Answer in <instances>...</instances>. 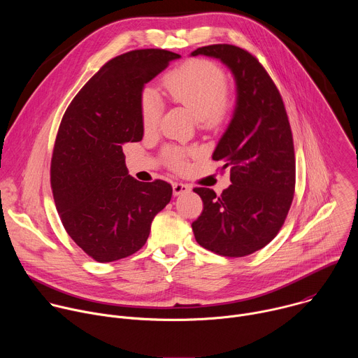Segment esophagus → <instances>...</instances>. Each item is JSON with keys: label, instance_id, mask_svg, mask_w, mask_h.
<instances>
[{"label": "esophagus", "instance_id": "obj_1", "mask_svg": "<svg viewBox=\"0 0 358 358\" xmlns=\"http://www.w3.org/2000/svg\"><path fill=\"white\" fill-rule=\"evenodd\" d=\"M188 191H189V185H187L184 182H174L173 184L174 195H180V194H184V192H188Z\"/></svg>", "mask_w": 358, "mask_h": 358}]
</instances>
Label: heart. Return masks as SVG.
<instances>
[{
	"instance_id": "heart-1",
	"label": "heart",
	"mask_w": 358,
	"mask_h": 358,
	"mask_svg": "<svg viewBox=\"0 0 358 358\" xmlns=\"http://www.w3.org/2000/svg\"><path fill=\"white\" fill-rule=\"evenodd\" d=\"M167 94L185 106L196 120L215 124L224 120L229 110L227 97V76L217 64L206 59L188 61L166 75L163 80ZM141 122L145 130L155 127L162 113V103L157 93L145 89L140 99ZM170 163L180 169L184 166L182 155L178 150H169Z\"/></svg>"
}]
</instances>
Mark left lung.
Masks as SVG:
<instances>
[{"mask_svg":"<svg viewBox=\"0 0 358 358\" xmlns=\"http://www.w3.org/2000/svg\"><path fill=\"white\" fill-rule=\"evenodd\" d=\"M208 57L234 76L236 99L213 160L231 166L232 184L217 195L194 188L203 211L192 222L195 241L222 257L241 258L266 246L279 232L294 192V150L283 100L268 72L246 50L210 45L189 57Z\"/></svg>","mask_w":358,"mask_h":358,"instance_id":"left-lung-1","label":"left lung"}]
</instances>
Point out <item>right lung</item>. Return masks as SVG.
I'll return each instance as SVG.
<instances>
[{
    "label": "right lung",
    "instance_id": "add662e5",
    "mask_svg": "<svg viewBox=\"0 0 358 358\" xmlns=\"http://www.w3.org/2000/svg\"><path fill=\"white\" fill-rule=\"evenodd\" d=\"M178 54L140 49L109 61L71 101L55 141L50 184L61 221L94 261L123 259L145 243L173 187L129 174L123 144L143 138L140 99L145 83Z\"/></svg>",
    "mask_w": 358,
    "mask_h": 358
}]
</instances>
